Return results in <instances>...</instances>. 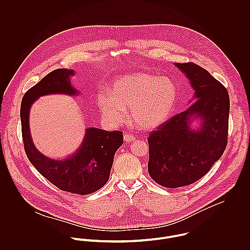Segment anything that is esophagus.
Returning <instances> with one entry per match:
<instances>
[{
    "label": "esophagus",
    "instance_id": "1",
    "mask_svg": "<svg viewBox=\"0 0 250 250\" xmlns=\"http://www.w3.org/2000/svg\"><path fill=\"white\" fill-rule=\"evenodd\" d=\"M135 140H136V138H135L134 135H130V134H125V135H124V141L127 142V143L134 142Z\"/></svg>",
    "mask_w": 250,
    "mask_h": 250
}]
</instances>
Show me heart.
<instances>
[{
	"mask_svg": "<svg viewBox=\"0 0 250 250\" xmlns=\"http://www.w3.org/2000/svg\"><path fill=\"white\" fill-rule=\"evenodd\" d=\"M176 87L167 78L147 73L120 77L111 85L110 93L100 92L97 105L103 118L111 125L123 124L127 108L135 124L143 130L163 124L174 107Z\"/></svg>",
	"mask_w": 250,
	"mask_h": 250,
	"instance_id": "heart-1",
	"label": "heart"
}]
</instances>
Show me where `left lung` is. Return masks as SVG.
Returning <instances> with one entry per match:
<instances>
[{"instance_id":"obj_1","label":"left lung","mask_w":250,"mask_h":250,"mask_svg":"<svg viewBox=\"0 0 250 250\" xmlns=\"http://www.w3.org/2000/svg\"><path fill=\"white\" fill-rule=\"evenodd\" d=\"M175 65L187 75L197 100L147 138L149 175L170 188L202 178L222 156L227 145L230 109L227 89L206 69L193 62ZM195 118L202 120L197 130L190 128Z\"/></svg>"}]
</instances>
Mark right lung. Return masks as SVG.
Wrapping results in <instances>:
<instances>
[{"label":"right lung","instance_id":"add662e5","mask_svg":"<svg viewBox=\"0 0 250 250\" xmlns=\"http://www.w3.org/2000/svg\"><path fill=\"white\" fill-rule=\"evenodd\" d=\"M73 75V70L56 69L25 93L20 108L22 137L29 161L43 177L62 190L85 195L107 183L114 154L123 143V133L88 128L75 154L63 160H54L36 149L29 126L30 109L38 97L53 93L78 94V90L71 85L70 76Z\"/></svg>","mask_w":250,"mask_h":250}]
</instances>
